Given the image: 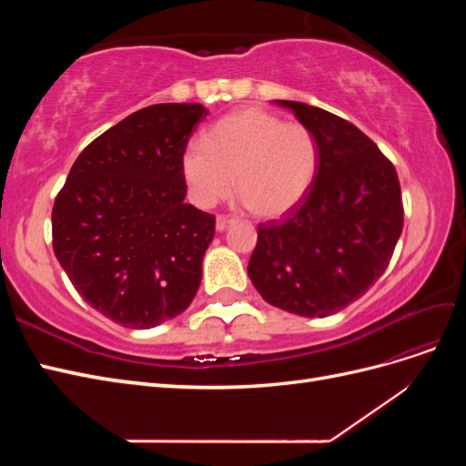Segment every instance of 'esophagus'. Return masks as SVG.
Segmentation results:
<instances>
[{
	"instance_id": "34e87169",
	"label": "esophagus",
	"mask_w": 466,
	"mask_h": 466,
	"mask_svg": "<svg viewBox=\"0 0 466 466\" xmlns=\"http://www.w3.org/2000/svg\"><path fill=\"white\" fill-rule=\"evenodd\" d=\"M233 221H235L233 218H228V216H218V219H216V229L221 233V231L228 229Z\"/></svg>"
}]
</instances>
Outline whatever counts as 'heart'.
<instances>
[{
    "label": "heart",
    "instance_id": "obj_1",
    "mask_svg": "<svg viewBox=\"0 0 466 466\" xmlns=\"http://www.w3.org/2000/svg\"><path fill=\"white\" fill-rule=\"evenodd\" d=\"M319 167L313 132L258 106L238 108L211 126L206 142H190L182 173L204 208L228 198L233 187L257 218L274 219L298 206Z\"/></svg>",
    "mask_w": 466,
    "mask_h": 466
}]
</instances>
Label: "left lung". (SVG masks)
Returning <instances> with one entry per match:
<instances>
[{
    "instance_id": "8db88e82",
    "label": "left lung",
    "mask_w": 466,
    "mask_h": 466,
    "mask_svg": "<svg viewBox=\"0 0 466 466\" xmlns=\"http://www.w3.org/2000/svg\"><path fill=\"white\" fill-rule=\"evenodd\" d=\"M319 167L301 204L258 225L248 278L262 299L301 317H329L360 299L387 270L402 233L400 182L392 163L354 124L298 101Z\"/></svg>"
}]
</instances>
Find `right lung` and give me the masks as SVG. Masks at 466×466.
<instances>
[{
    "mask_svg": "<svg viewBox=\"0 0 466 466\" xmlns=\"http://www.w3.org/2000/svg\"><path fill=\"white\" fill-rule=\"evenodd\" d=\"M208 110L151 105L98 136L52 208V245L77 293L126 329L146 330L192 303L216 218L185 202L182 155Z\"/></svg>",
    "mask_w": 466,
    "mask_h": 466,
    "instance_id": "right-lung-1",
    "label": "right lung"
}]
</instances>
